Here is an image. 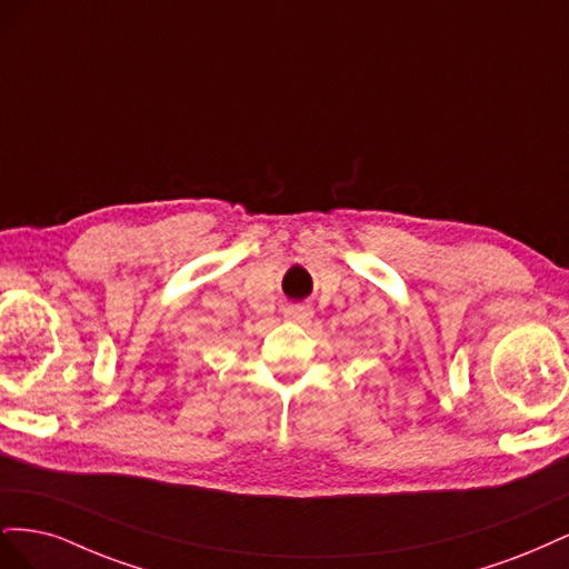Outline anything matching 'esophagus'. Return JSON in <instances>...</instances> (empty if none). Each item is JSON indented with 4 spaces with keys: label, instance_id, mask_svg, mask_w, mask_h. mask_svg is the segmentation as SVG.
<instances>
[{
    "label": "esophagus",
    "instance_id": "1",
    "mask_svg": "<svg viewBox=\"0 0 569 569\" xmlns=\"http://www.w3.org/2000/svg\"><path fill=\"white\" fill-rule=\"evenodd\" d=\"M308 316H311V311H308L306 306H287V308H284V318H287V320L303 322Z\"/></svg>",
    "mask_w": 569,
    "mask_h": 569
}]
</instances>
